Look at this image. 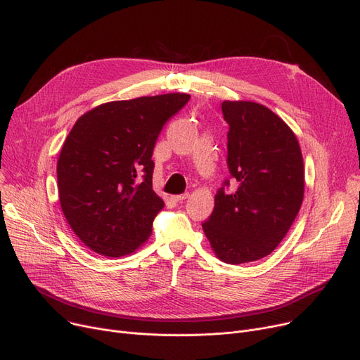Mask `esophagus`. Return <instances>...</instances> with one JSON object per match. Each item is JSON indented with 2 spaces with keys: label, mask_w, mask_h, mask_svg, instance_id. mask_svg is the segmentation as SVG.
Returning a JSON list of instances; mask_svg holds the SVG:
<instances>
[{
  "label": "esophagus",
  "mask_w": 360,
  "mask_h": 360,
  "mask_svg": "<svg viewBox=\"0 0 360 360\" xmlns=\"http://www.w3.org/2000/svg\"><path fill=\"white\" fill-rule=\"evenodd\" d=\"M188 197H190V194H188V193H184V194H179V195H174L172 198H174L176 202H181V201L186 200Z\"/></svg>",
  "instance_id": "obj_1"
}]
</instances>
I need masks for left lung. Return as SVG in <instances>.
<instances>
[{"label": "left lung", "mask_w": 360, "mask_h": 360, "mask_svg": "<svg viewBox=\"0 0 360 360\" xmlns=\"http://www.w3.org/2000/svg\"><path fill=\"white\" fill-rule=\"evenodd\" d=\"M228 167L237 188L214 195L202 231L214 255L240 264L271 255L287 236L304 195V166L297 136L268 107L224 101Z\"/></svg>", "instance_id": "1"}]
</instances>
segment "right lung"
Here are the masks:
<instances>
[{"mask_svg": "<svg viewBox=\"0 0 360 360\" xmlns=\"http://www.w3.org/2000/svg\"><path fill=\"white\" fill-rule=\"evenodd\" d=\"M190 98L174 92L104 103L73 124L57 160L60 206L96 253L127 256L151 236L165 207L153 191L155 139Z\"/></svg>", "mask_w": 360, "mask_h": 360, "instance_id": "right-lung-1", "label": "right lung"}]
</instances>
